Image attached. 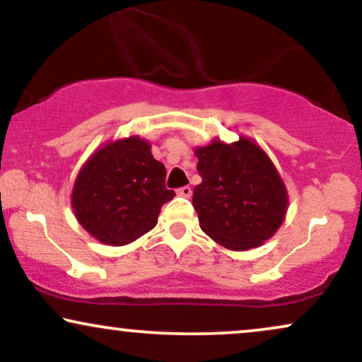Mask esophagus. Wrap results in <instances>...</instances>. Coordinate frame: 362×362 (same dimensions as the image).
Returning <instances> with one entry per match:
<instances>
[{
    "mask_svg": "<svg viewBox=\"0 0 362 362\" xmlns=\"http://www.w3.org/2000/svg\"><path fill=\"white\" fill-rule=\"evenodd\" d=\"M191 193H193V191H191L189 186H182V188L177 189V194L182 196V198H189Z\"/></svg>",
    "mask_w": 362,
    "mask_h": 362,
    "instance_id": "esophagus-1",
    "label": "esophagus"
}]
</instances>
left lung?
<instances>
[{
    "mask_svg": "<svg viewBox=\"0 0 362 362\" xmlns=\"http://www.w3.org/2000/svg\"><path fill=\"white\" fill-rule=\"evenodd\" d=\"M202 182L193 206L202 230L225 248L243 252L260 247L280 228L288 194L274 163L248 137L196 147Z\"/></svg>",
    "mask_w": 362,
    "mask_h": 362,
    "instance_id": "obj_1",
    "label": "left lung"
}]
</instances>
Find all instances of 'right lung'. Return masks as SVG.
<instances>
[{
    "instance_id": "1",
    "label": "right lung",
    "mask_w": 362,
    "mask_h": 362,
    "mask_svg": "<svg viewBox=\"0 0 362 362\" xmlns=\"http://www.w3.org/2000/svg\"><path fill=\"white\" fill-rule=\"evenodd\" d=\"M164 180L166 168L153 158L149 142L139 136L109 142L75 180V218L100 243H131L154 228L160 206L174 198Z\"/></svg>"
}]
</instances>
